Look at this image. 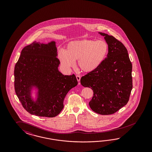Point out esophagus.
<instances>
[{"mask_svg": "<svg viewBox=\"0 0 152 152\" xmlns=\"http://www.w3.org/2000/svg\"><path fill=\"white\" fill-rule=\"evenodd\" d=\"M76 78L78 81V85H80V80H81V76L80 75H76Z\"/></svg>", "mask_w": 152, "mask_h": 152, "instance_id": "obj_1", "label": "esophagus"}]
</instances>
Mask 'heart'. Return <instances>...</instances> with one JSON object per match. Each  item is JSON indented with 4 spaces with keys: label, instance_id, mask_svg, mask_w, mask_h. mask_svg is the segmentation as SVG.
Masks as SVG:
<instances>
[{
    "label": "heart",
    "instance_id": "obj_1",
    "mask_svg": "<svg viewBox=\"0 0 152 152\" xmlns=\"http://www.w3.org/2000/svg\"><path fill=\"white\" fill-rule=\"evenodd\" d=\"M109 47L104 40L83 39L69 42L65 50L58 52V57L61 64L69 69L75 66L77 61L78 67L86 73L97 69L107 57Z\"/></svg>",
    "mask_w": 152,
    "mask_h": 152
}]
</instances>
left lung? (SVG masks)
Returning <instances> with one entry per match:
<instances>
[{
	"instance_id": "8db88e82",
	"label": "left lung",
	"mask_w": 152,
	"mask_h": 152,
	"mask_svg": "<svg viewBox=\"0 0 152 152\" xmlns=\"http://www.w3.org/2000/svg\"><path fill=\"white\" fill-rule=\"evenodd\" d=\"M109 51L104 62L95 71L83 76L80 82L91 88L94 95L89 102L92 110L101 115L115 113L129 101L133 88L132 64L124 45L104 33Z\"/></svg>"
}]
</instances>
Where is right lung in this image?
Returning <instances> with one entry per match:
<instances>
[{
	"label": "right lung",
	"mask_w": 152,
	"mask_h": 152,
	"mask_svg": "<svg viewBox=\"0 0 152 152\" xmlns=\"http://www.w3.org/2000/svg\"><path fill=\"white\" fill-rule=\"evenodd\" d=\"M56 42H34L24 47L14 68V88L29 113L53 118L64 108V97L77 86L74 74L64 75L59 69Z\"/></svg>",
	"instance_id": "obj_1"
}]
</instances>
